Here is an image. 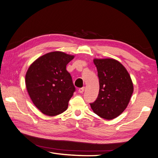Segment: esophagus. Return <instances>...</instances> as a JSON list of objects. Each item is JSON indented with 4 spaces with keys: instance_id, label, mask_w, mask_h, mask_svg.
Listing matches in <instances>:
<instances>
[{
    "instance_id": "obj_1",
    "label": "esophagus",
    "mask_w": 158,
    "mask_h": 158,
    "mask_svg": "<svg viewBox=\"0 0 158 158\" xmlns=\"http://www.w3.org/2000/svg\"><path fill=\"white\" fill-rule=\"evenodd\" d=\"M84 89H85L84 87L80 88H79V92L80 93H84Z\"/></svg>"
}]
</instances>
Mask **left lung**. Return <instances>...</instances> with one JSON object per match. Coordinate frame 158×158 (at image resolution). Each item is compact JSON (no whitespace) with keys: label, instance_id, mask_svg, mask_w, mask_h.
Instances as JSON below:
<instances>
[{"label":"left lung","instance_id":"obj_1","mask_svg":"<svg viewBox=\"0 0 158 158\" xmlns=\"http://www.w3.org/2000/svg\"><path fill=\"white\" fill-rule=\"evenodd\" d=\"M99 77V91L97 99L90 103L92 110L106 119H113L127 107L133 85L127 69L113 59H94Z\"/></svg>","mask_w":158,"mask_h":158}]
</instances>
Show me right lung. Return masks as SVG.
Masks as SVG:
<instances>
[{
	"instance_id": "right-lung-1",
	"label": "right lung",
	"mask_w": 158,
	"mask_h": 158,
	"mask_svg": "<svg viewBox=\"0 0 158 158\" xmlns=\"http://www.w3.org/2000/svg\"><path fill=\"white\" fill-rule=\"evenodd\" d=\"M74 56L52 52L39 57L28 68L25 84L31 101L39 110L55 116L66 110L75 91L66 65Z\"/></svg>"
}]
</instances>
